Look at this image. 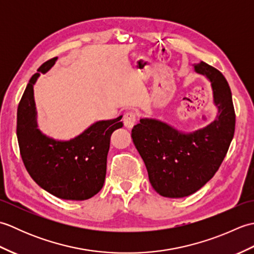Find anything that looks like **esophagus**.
<instances>
[{
	"label": "esophagus",
	"instance_id": "34e87169",
	"mask_svg": "<svg viewBox=\"0 0 254 254\" xmlns=\"http://www.w3.org/2000/svg\"><path fill=\"white\" fill-rule=\"evenodd\" d=\"M136 120H137V116L135 112L127 111V113H124L123 123L127 128H132L134 127V124L136 123Z\"/></svg>",
	"mask_w": 254,
	"mask_h": 254
}]
</instances>
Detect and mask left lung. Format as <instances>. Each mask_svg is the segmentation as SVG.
<instances>
[{"mask_svg":"<svg viewBox=\"0 0 254 254\" xmlns=\"http://www.w3.org/2000/svg\"><path fill=\"white\" fill-rule=\"evenodd\" d=\"M194 71L210 82L217 108L214 121L186 133L157 119L142 118L132 128L150 185L165 197H185L199 190L216 174L234 137L236 116L227 80L205 62L194 64Z\"/></svg>","mask_w":254,"mask_h":254,"instance_id":"obj_1","label":"left lung"}]
</instances>
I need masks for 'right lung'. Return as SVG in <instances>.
<instances>
[{
  "mask_svg": "<svg viewBox=\"0 0 254 254\" xmlns=\"http://www.w3.org/2000/svg\"><path fill=\"white\" fill-rule=\"evenodd\" d=\"M58 58L38 68L29 79L17 109V139L21 159L38 186L63 199L84 201L104 187L107 156L113 131L123 127L122 116L91 124L68 141L47 136L38 128L34 85Z\"/></svg>",
  "mask_w": 254,
  "mask_h": 254,
  "instance_id": "1",
  "label": "right lung"
}]
</instances>
